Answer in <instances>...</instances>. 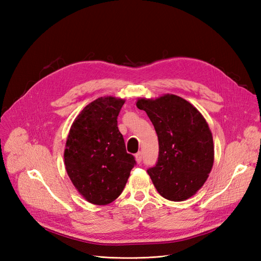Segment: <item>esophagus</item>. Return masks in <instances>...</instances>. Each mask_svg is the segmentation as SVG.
<instances>
[{
  "mask_svg": "<svg viewBox=\"0 0 261 261\" xmlns=\"http://www.w3.org/2000/svg\"><path fill=\"white\" fill-rule=\"evenodd\" d=\"M135 158H136V162H137V163H140L141 160H143V153H141V152H137L136 155H135Z\"/></svg>",
  "mask_w": 261,
  "mask_h": 261,
  "instance_id": "obj_1",
  "label": "esophagus"
}]
</instances>
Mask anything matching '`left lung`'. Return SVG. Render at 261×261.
Returning a JSON list of instances; mask_svg holds the SVG:
<instances>
[{
  "instance_id": "left-lung-1",
  "label": "left lung",
  "mask_w": 261,
  "mask_h": 261,
  "mask_svg": "<svg viewBox=\"0 0 261 261\" xmlns=\"http://www.w3.org/2000/svg\"><path fill=\"white\" fill-rule=\"evenodd\" d=\"M152 122L159 140V156L147 170L165 199L191 198L207 180L215 160L212 134L201 113L185 99L164 94L156 99H138Z\"/></svg>"
}]
</instances>
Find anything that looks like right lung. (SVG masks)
Segmentation results:
<instances>
[{"label": "right lung", "instance_id": "1", "mask_svg": "<svg viewBox=\"0 0 261 261\" xmlns=\"http://www.w3.org/2000/svg\"><path fill=\"white\" fill-rule=\"evenodd\" d=\"M125 100L101 97L92 101L70 126L64 151L67 174L84 198L93 204L115 200L136 164L126 152L117 116Z\"/></svg>", "mask_w": 261, "mask_h": 261}]
</instances>
